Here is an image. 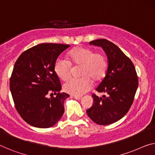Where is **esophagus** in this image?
Listing matches in <instances>:
<instances>
[{
  "label": "esophagus",
  "mask_w": 155,
  "mask_h": 155,
  "mask_svg": "<svg viewBox=\"0 0 155 155\" xmlns=\"http://www.w3.org/2000/svg\"><path fill=\"white\" fill-rule=\"evenodd\" d=\"M73 97L76 100H80L82 99V96H73Z\"/></svg>",
  "instance_id": "obj_1"
}]
</instances>
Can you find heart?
Segmentation results:
<instances>
[{"label":"heart","mask_w":155,"mask_h":155,"mask_svg":"<svg viewBox=\"0 0 155 155\" xmlns=\"http://www.w3.org/2000/svg\"><path fill=\"white\" fill-rule=\"evenodd\" d=\"M68 61L58 58L54 64V71L61 80L69 79L73 68L80 66L79 79H71L64 85V90L73 96H80L89 91L92 81L101 82L105 77L108 63L105 56L101 53H95L86 47H77L68 54Z\"/></svg>","instance_id":"heart-1"}]
</instances>
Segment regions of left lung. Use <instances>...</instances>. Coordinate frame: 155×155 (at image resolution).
Returning a JSON list of instances; mask_svg holds the SVG:
<instances>
[{"label":"left lung","instance_id":"left-lung-1","mask_svg":"<svg viewBox=\"0 0 155 155\" xmlns=\"http://www.w3.org/2000/svg\"><path fill=\"white\" fill-rule=\"evenodd\" d=\"M102 48L108 59L105 77L96 88L107 96L93 95L94 104L87 111L89 117L98 125H107L120 120L128 112L134 101L139 80L134 66L112 42L101 39L89 42Z\"/></svg>","mask_w":155,"mask_h":155}]
</instances>
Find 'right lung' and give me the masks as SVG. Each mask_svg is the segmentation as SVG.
<instances>
[{
	"label": "right lung",
	"mask_w": 155,
	"mask_h": 155,
	"mask_svg": "<svg viewBox=\"0 0 155 155\" xmlns=\"http://www.w3.org/2000/svg\"><path fill=\"white\" fill-rule=\"evenodd\" d=\"M70 45L41 44L30 48L14 64L9 88L16 110L23 120L35 127H51L64 112V101L69 97L54 71L59 54ZM56 95L51 99L48 93Z\"/></svg>",
	"instance_id": "right-lung-1"
}]
</instances>
